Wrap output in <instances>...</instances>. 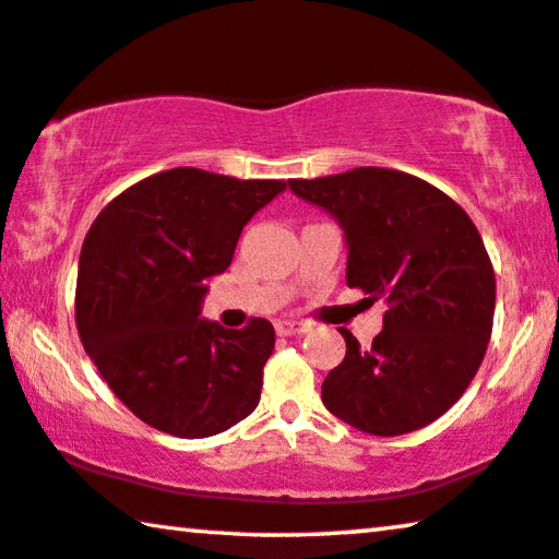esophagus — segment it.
<instances>
[{"mask_svg":"<svg viewBox=\"0 0 559 559\" xmlns=\"http://www.w3.org/2000/svg\"><path fill=\"white\" fill-rule=\"evenodd\" d=\"M308 329V323H301V321H278L276 323V331H278V336H298V333H306Z\"/></svg>","mask_w":559,"mask_h":559,"instance_id":"obj_1","label":"esophagus"}]
</instances>
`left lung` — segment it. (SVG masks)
I'll return each mask as SVG.
<instances>
[{
  "label": "left lung",
  "instance_id": "left-lung-1",
  "mask_svg": "<svg viewBox=\"0 0 559 559\" xmlns=\"http://www.w3.org/2000/svg\"><path fill=\"white\" fill-rule=\"evenodd\" d=\"M288 186L344 228L348 286L386 304L371 346L341 329L346 356L323 381V404L366 435L427 427L460 402L492 336L497 283L477 226L402 170L354 168Z\"/></svg>",
  "mask_w": 559,
  "mask_h": 559
}]
</instances>
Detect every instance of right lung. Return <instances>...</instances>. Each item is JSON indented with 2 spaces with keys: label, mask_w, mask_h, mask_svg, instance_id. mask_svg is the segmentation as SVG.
<instances>
[{
  "label": "right lung",
  "mask_w": 559,
  "mask_h": 559,
  "mask_svg": "<svg viewBox=\"0 0 559 559\" xmlns=\"http://www.w3.org/2000/svg\"><path fill=\"white\" fill-rule=\"evenodd\" d=\"M283 180L173 168L110 200L80 251L74 319L90 359L128 409L182 439L221 435L258 406L276 346L271 321L200 319L203 281Z\"/></svg>",
  "instance_id": "add662e5"
}]
</instances>
